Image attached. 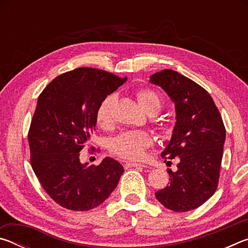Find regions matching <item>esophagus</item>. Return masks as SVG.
I'll return each mask as SVG.
<instances>
[{
    "instance_id": "34e87169",
    "label": "esophagus",
    "mask_w": 248,
    "mask_h": 248,
    "mask_svg": "<svg viewBox=\"0 0 248 248\" xmlns=\"http://www.w3.org/2000/svg\"><path fill=\"white\" fill-rule=\"evenodd\" d=\"M124 166L125 170L130 169V167H144V165L139 164V163H134V162H125Z\"/></svg>"
}]
</instances>
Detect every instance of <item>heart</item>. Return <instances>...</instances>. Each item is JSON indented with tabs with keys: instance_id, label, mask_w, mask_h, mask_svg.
Segmentation results:
<instances>
[{
	"instance_id": "1",
	"label": "heart",
	"mask_w": 248,
	"mask_h": 248,
	"mask_svg": "<svg viewBox=\"0 0 248 248\" xmlns=\"http://www.w3.org/2000/svg\"><path fill=\"white\" fill-rule=\"evenodd\" d=\"M138 100L149 114H155L163 106V99L156 92L151 89H142L137 92ZM115 104V96L108 95L96 110V120L100 127L106 128L112 123L111 109ZM161 125V124H158ZM162 128V127H159ZM153 144L152 134L144 130H134L120 133L110 142V151L117 156L127 159H139L144 151Z\"/></svg>"
}]
</instances>
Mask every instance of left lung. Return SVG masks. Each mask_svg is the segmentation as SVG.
Listing matches in <instances>:
<instances>
[{
    "mask_svg": "<svg viewBox=\"0 0 248 248\" xmlns=\"http://www.w3.org/2000/svg\"><path fill=\"white\" fill-rule=\"evenodd\" d=\"M175 104L176 124L162 156L179 157L177 170H169L170 183L155 197L165 208L186 212L203 204L219 183L225 128L210 94L173 70L150 77Z\"/></svg>",
    "mask_w": 248,
    "mask_h": 248,
    "instance_id": "8db88e82",
    "label": "left lung"
}]
</instances>
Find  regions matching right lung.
Here are the masks:
<instances>
[{"instance_id": "obj_1", "label": "right lung", "mask_w": 248, "mask_h": 248, "mask_svg": "<svg viewBox=\"0 0 248 248\" xmlns=\"http://www.w3.org/2000/svg\"><path fill=\"white\" fill-rule=\"evenodd\" d=\"M127 78L78 68L59 75L39 95L28 132L31 163L46 192L58 204L87 211L106 200L124 167L111 157L82 164L79 151L96 125V110Z\"/></svg>"}]
</instances>
